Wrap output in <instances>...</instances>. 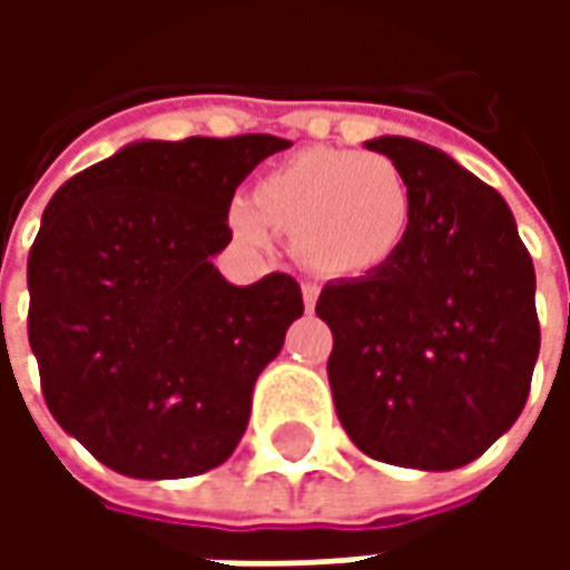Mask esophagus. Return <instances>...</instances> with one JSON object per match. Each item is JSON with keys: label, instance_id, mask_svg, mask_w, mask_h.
<instances>
[{"label": "esophagus", "instance_id": "obj_1", "mask_svg": "<svg viewBox=\"0 0 570 570\" xmlns=\"http://www.w3.org/2000/svg\"><path fill=\"white\" fill-rule=\"evenodd\" d=\"M317 284H302V298H305V311H314V305H317Z\"/></svg>", "mask_w": 570, "mask_h": 570}]
</instances>
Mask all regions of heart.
<instances>
[{"label": "heart", "mask_w": 570, "mask_h": 570, "mask_svg": "<svg viewBox=\"0 0 570 570\" xmlns=\"http://www.w3.org/2000/svg\"><path fill=\"white\" fill-rule=\"evenodd\" d=\"M415 213V186L391 158L308 149L262 176L253 210L232 223L247 240H262V225L293 237L302 265L323 277H370L406 249Z\"/></svg>", "instance_id": "obj_1"}]
</instances>
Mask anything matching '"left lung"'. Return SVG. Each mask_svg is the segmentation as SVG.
<instances>
[{"label":"left lung","instance_id":"left-lung-1","mask_svg":"<svg viewBox=\"0 0 570 570\" xmlns=\"http://www.w3.org/2000/svg\"><path fill=\"white\" fill-rule=\"evenodd\" d=\"M419 213L387 268L323 286L335 412L360 452L419 470L470 464L522 415L540 351L534 265L507 200L445 151L406 137Z\"/></svg>","mask_w":570,"mask_h":570}]
</instances>
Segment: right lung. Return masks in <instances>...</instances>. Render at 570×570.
I'll list each match as a JSON object with an SVG mask.
<instances>
[{
	"mask_svg": "<svg viewBox=\"0 0 570 570\" xmlns=\"http://www.w3.org/2000/svg\"><path fill=\"white\" fill-rule=\"evenodd\" d=\"M286 146L134 142L48 200L27 259L30 347L57 424L116 473L198 476L244 436L253 384L305 305L296 277L232 286L210 256L232 240L235 188Z\"/></svg>",
	"mask_w": 570,
	"mask_h": 570,
	"instance_id": "1",
	"label": "right lung"
}]
</instances>
